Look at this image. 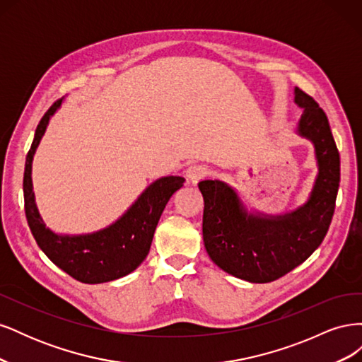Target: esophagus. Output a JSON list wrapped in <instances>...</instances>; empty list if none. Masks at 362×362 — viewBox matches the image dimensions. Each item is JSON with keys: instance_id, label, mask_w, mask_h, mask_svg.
Here are the masks:
<instances>
[{"instance_id": "esophagus-1", "label": "esophagus", "mask_w": 362, "mask_h": 362, "mask_svg": "<svg viewBox=\"0 0 362 362\" xmlns=\"http://www.w3.org/2000/svg\"><path fill=\"white\" fill-rule=\"evenodd\" d=\"M208 175V169L205 166H201V164H194V166H190L187 170H185V178H187L189 182L193 185L198 184L204 177Z\"/></svg>"}]
</instances>
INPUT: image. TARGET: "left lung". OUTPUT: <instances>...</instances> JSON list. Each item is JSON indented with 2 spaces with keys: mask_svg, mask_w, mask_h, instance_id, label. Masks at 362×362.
<instances>
[{
  "mask_svg": "<svg viewBox=\"0 0 362 362\" xmlns=\"http://www.w3.org/2000/svg\"><path fill=\"white\" fill-rule=\"evenodd\" d=\"M302 108L296 134L314 146L317 175L302 205L281 214L247 210L240 194L221 180L199 182L204 196L202 234L216 266L243 281L272 282L308 258L329 229L339 185V154L325 112L294 87Z\"/></svg>",
  "mask_w": 362,
  "mask_h": 362,
  "instance_id": "obj_1",
  "label": "left lung"
}]
</instances>
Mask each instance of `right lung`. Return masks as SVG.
Returning <instances> with one entry per match:
<instances>
[{"mask_svg": "<svg viewBox=\"0 0 362 362\" xmlns=\"http://www.w3.org/2000/svg\"><path fill=\"white\" fill-rule=\"evenodd\" d=\"M63 100L51 105L36 128L25 160V216L37 246L54 264L84 284H103L134 272L149 254L152 237L170 196L184 184L181 177H161L151 182L128 210L108 226L87 234H59L45 225L33 192V158L51 117Z\"/></svg>", "mask_w": 362, "mask_h": 362, "instance_id": "obj_1", "label": "right lung"}]
</instances>
